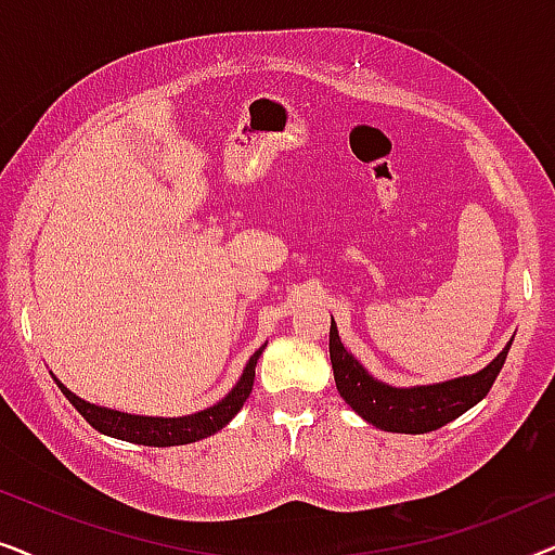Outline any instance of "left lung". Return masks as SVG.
<instances>
[{
  "instance_id": "left-lung-1",
  "label": "left lung",
  "mask_w": 555,
  "mask_h": 555,
  "mask_svg": "<svg viewBox=\"0 0 555 555\" xmlns=\"http://www.w3.org/2000/svg\"><path fill=\"white\" fill-rule=\"evenodd\" d=\"M513 338L492 359L488 366L477 374L457 376L439 384H416V386H391L374 378L363 369L353 353H348L340 344L338 328L331 315V363L333 378H336L338 393L346 404L353 409L361 420L374 424L376 429L399 431V435H424L435 431L452 420H457L488 397L500 369L511 351Z\"/></svg>"
}]
</instances>
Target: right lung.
I'll list each match as a JSON object with an SVG mask.
<instances>
[{"mask_svg": "<svg viewBox=\"0 0 555 555\" xmlns=\"http://www.w3.org/2000/svg\"><path fill=\"white\" fill-rule=\"evenodd\" d=\"M268 346V344H264ZM264 346L257 348L253 359L247 361L245 371H242L240 382L232 386V391L224 399H219L217 404H211L202 412L186 414V416H143V414H128L116 412V409L90 404V401L80 399L78 393H73L63 382H57V376H52L60 386V391L65 393L67 401L86 416L90 427L101 431V435L124 439V442L133 444H146V447H177V444H192L199 442L204 437H211L215 431L227 427L234 420V414L240 412L245 404L249 391L255 384V366L260 359Z\"/></svg>", "mask_w": 555, "mask_h": 555, "instance_id": "right-lung-1", "label": "right lung"}]
</instances>
